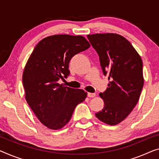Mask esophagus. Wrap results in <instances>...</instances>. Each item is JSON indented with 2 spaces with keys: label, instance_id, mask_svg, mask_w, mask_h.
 I'll return each mask as SVG.
<instances>
[{
  "label": "esophagus",
  "instance_id": "obj_1",
  "mask_svg": "<svg viewBox=\"0 0 159 159\" xmlns=\"http://www.w3.org/2000/svg\"><path fill=\"white\" fill-rule=\"evenodd\" d=\"M95 96H96L95 93H88V97H89V98H93Z\"/></svg>",
  "mask_w": 159,
  "mask_h": 159
}]
</instances>
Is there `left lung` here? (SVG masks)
I'll use <instances>...</instances> for the list:
<instances>
[{"mask_svg": "<svg viewBox=\"0 0 159 159\" xmlns=\"http://www.w3.org/2000/svg\"><path fill=\"white\" fill-rule=\"evenodd\" d=\"M100 59L104 75L111 81L99 96L104 101L102 111L96 113L101 121L119 124L138 103L143 86V62L131 43L116 34L88 35Z\"/></svg>", "mask_w": 159, "mask_h": 159, "instance_id": "8db88e82", "label": "left lung"}]
</instances>
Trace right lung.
<instances>
[{"label": "right lung", "instance_id": "obj_1", "mask_svg": "<svg viewBox=\"0 0 159 159\" xmlns=\"http://www.w3.org/2000/svg\"><path fill=\"white\" fill-rule=\"evenodd\" d=\"M90 47L81 35H54L41 40L25 66L23 85L25 99L43 124L61 129L69 122L75 108L87 93L59 84L70 74L69 62L75 54Z\"/></svg>", "mask_w": 159, "mask_h": 159}]
</instances>
